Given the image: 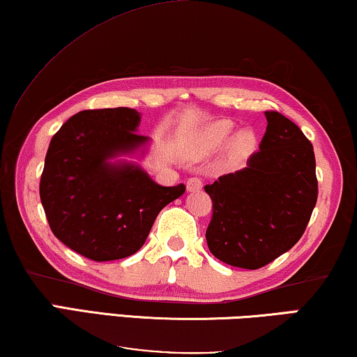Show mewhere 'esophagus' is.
Wrapping results in <instances>:
<instances>
[{
	"label": "esophagus",
	"mask_w": 357,
	"mask_h": 357,
	"mask_svg": "<svg viewBox=\"0 0 357 357\" xmlns=\"http://www.w3.org/2000/svg\"><path fill=\"white\" fill-rule=\"evenodd\" d=\"M185 188L189 192H197L203 188V181L200 178H189L188 183H185Z\"/></svg>",
	"instance_id": "34e87169"
}]
</instances>
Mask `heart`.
<instances>
[{
    "mask_svg": "<svg viewBox=\"0 0 357 357\" xmlns=\"http://www.w3.org/2000/svg\"><path fill=\"white\" fill-rule=\"evenodd\" d=\"M231 132H234V123L227 121V119H218V121L209 122L200 130L199 135H197V149L202 152L216 151L229 139ZM256 133H254L251 128L240 130V132H236L230 139L229 155L231 158L240 160V158L250 155L251 152L256 149Z\"/></svg>",
    "mask_w": 357,
    "mask_h": 357,
    "instance_id": "1",
    "label": "heart"
}]
</instances>
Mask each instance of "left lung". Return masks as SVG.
Listing matches in <instances>:
<instances>
[{
	"mask_svg": "<svg viewBox=\"0 0 357 357\" xmlns=\"http://www.w3.org/2000/svg\"><path fill=\"white\" fill-rule=\"evenodd\" d=\"M265 117L267 130L248 167L205 185L213 202L209 251L224 264L248 270L289 251L318 200L313 144L278 111H265Z\"/></svg>",
	"mask_w": 357,
	"mask_h": 357,
	"instance_id": "1",
	"label": "left lung"
}]
</instances>
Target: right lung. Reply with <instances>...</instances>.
<instances>
[{"instance_id":"right-lung-1","label":"right lung","mask_w":357,"mask_h":357,"mask_svg":"<svg viewBox=\"0 0 357 357\" xmlns=\"http://www.w3.org/2000/svg\"><path fill=\"white\" fill-rule=\"evenodd\" d=\"M138 126L132 107L86 109L50 139L39 183L47 222L63 245L95 262L139 251L157 214L185 192L184 184L158 185L135 163L109 162L148 143Z\"/></svg>"}]
</instances>
